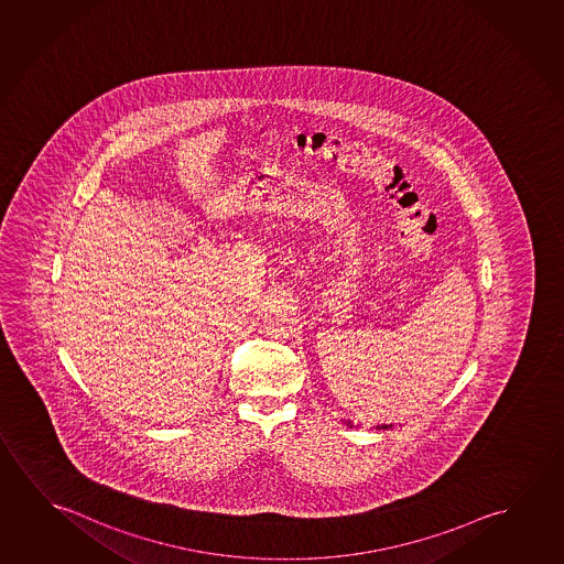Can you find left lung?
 I'll return each mask as SVG.
<instances>
[{
    "label": "left lung",
    "instance_id": "1",
    "mask_svg": "<svg viewBox=\"0 0 564 564\" xmlns=\"http://www.w3.org/2000/svg\"><path fill=\"white\" fill-rule=\"evenodd\" d=\"M390 425H378V430H388Z\"/></svg>",
    "mask_w": 564,
    "mask_h": 564
}]
</instances>
